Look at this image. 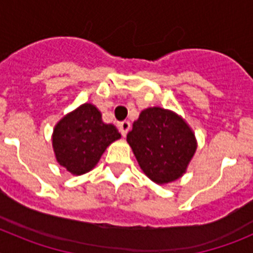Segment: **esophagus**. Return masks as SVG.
I'll use <instances>...</instances> for the list:
<instances>
[{
    "label": "esophagus",
    "mask_w": 253,
    "mask_h": 253,
    "mask_svg": "<svg viewBox=\"0 0 253 253\" xmlns=\"http://www.w3.org/2000/svg\"><path fill=\"white\" fill-rule=\"evenodd\" d=\"M119 130H120V133H122L123 137H125V135L128 134V131L130 130V123L126 122V120H125V122L120 123V124H119Z\"/></svg>",
    "instance_id": "obj_1"
}]
</instances>
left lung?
<instances>
[{
  "label": "left lung",
  "mask_w": 253,
  "mask_h": 253,
  "mask_svg": "<svg viewBox=\"0 0 253 253\" xmlns=\"http://www.w3.org/2000/svg\"><path fill=\"white\" fill-rule=\"evenodd\" d=\"M142 171L156 184H169L186 172L196 139L185 120L171 110L148 107L126 135Z\"/></svg>",
  "instance_id": "1"
}]
</instances>
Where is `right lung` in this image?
I'll list each match as a JSON object with an SVG mask.
<instances>
[{
  "mask_svg": "<svg viewBox=\"0 0 253 253\" xmlns=\"http://www.w3.org/2000/svg\"><path fill=\"white\" fill-rule=\"evenodd\" d=\"M120 137L113 124L102 122L95 105L84 104L58 122L51 142L57 162L78 176L91 171L105 149Z\"/></svg>",
  "mask_w": 253,
  "mask_h": 253,
  "instance_id": "obj_1",
  "label": "right lung"
}]
</instances>
